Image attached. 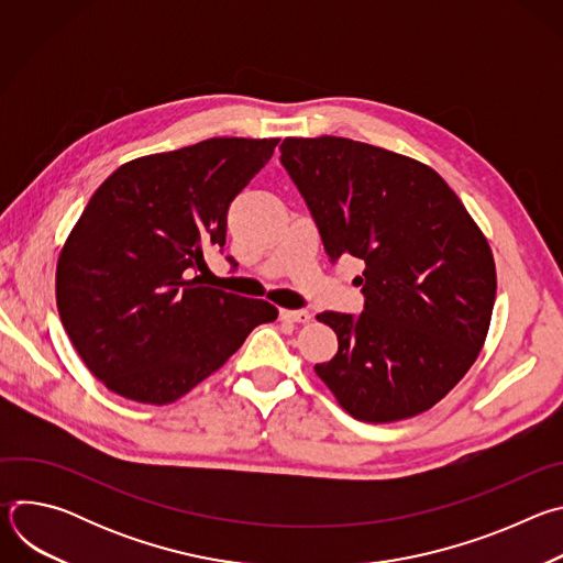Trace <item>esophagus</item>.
I'll list each match as a JSON object with an SVG mask.
<instances>
[{
  "instance_id": "esophagus-1",
  "label": "esophagus",
  "mask_w": 563,
  "mask_h": 563,
  "mask_svg": "<svg viewBox=\"0 0 563 563\" xmlns=\"http://www.w3.org/2000/svg\"><path fill=\"white\" fill-rule=\"evenodd\" d=\"M280 318L287 320V323H298L305 325L311 320V313L305 309H280Z\"/></svg>"
}]
</instances>
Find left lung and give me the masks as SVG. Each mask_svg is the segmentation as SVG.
Listing matches in <instances>:
<instances>
[{"label":"left lung","instance_id":"1","mask_svg":"<svg viewBox=\"0 0 563 563\" xmlns=\"http://www.w3.org/2000/svg\"><path fill=\"white\" fill-rule=\"evenodd\" d=\"M280 163L332 263H365L358 316L323 311L339 352L316 365L345 412L391 423L430 410L486 343L497 269L486 235L428 165L347 137H285Z\"/></svg>","mask_w":563,"mask_h":563}]
</instances>
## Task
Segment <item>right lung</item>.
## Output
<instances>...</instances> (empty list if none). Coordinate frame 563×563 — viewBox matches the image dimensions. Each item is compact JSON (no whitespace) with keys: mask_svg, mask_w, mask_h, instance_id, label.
Wrapping results in <instances>:
<instances>
[{"mask_svg":"<svg viewBox=\"0 0 563 563\" xmlns=\"http://www.w3.org/2000/svg\"><path fill=\"white\" fill-rule=\"evenodd\" d=\"M276 144L209 137L131 159L93 194L59 252L55 296L73 347L111 391L174 404L276 320L267 300L196 274L224 247L227 209Z\"/></svg>","mask_w":563,"mask_h":563,"instance_id":"right-lung-1","label":"right lung"}]
</instances>
